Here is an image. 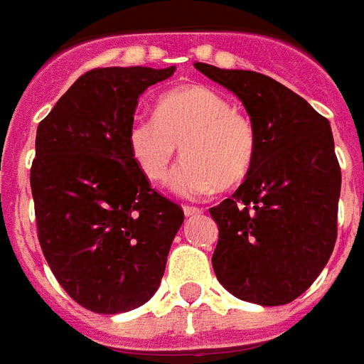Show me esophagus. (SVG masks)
<instances>
[{"mask_svg":"<svg viewBox=\"0 0 364 364\" xmlns=\"http://www.w3.org/2000/svg\"><path fill=\"white\" fill-rule=\"evenodd\" d=\"M184 208V214L188 218L190 216H199L200 212H203V208H199V206H193V205H184L182 206Z\"/></svg>","mask_w":364,"mask_h":364,"instance_id":"34e87169","label":"esophagus"}]
</instances>
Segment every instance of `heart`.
Segmentation results:
<instances>
[{
    "label": "heart",
    "mask_w": 364,
    "mask_h": 364,
    "mask_svg": "<svg viewBox=\"0 0 364 364\" xmlns=\"http://www.w3.org/2000/svg\"><path fill=\"white\" fill-rule=\"evenodd\" d=\"M127 146L142 176L167 182L174 158L184 161L173 178L174 191L203 197L231 190L248 176L257 158V129L225 95L200 84L168 90L154 118L136 116L127 127Z\"/></svg>",
    "instance_id": "obj_1"
}]
</instances>
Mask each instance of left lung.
<instances>
[{"instance_id": "left-lung-1", "label": "left lung", "mask_w": 364, "mask_h": 364, "mask_svg": "<svg viewBox=\"0 0 364 364\" xmlns=\"http://www.w3.org/2000/svg\"><path fill=\"white\" fill-rule=\"evenodd\" d=\"M196 69L242 101L259 139L246 180L210 208L216 278L242 301L287 304L312 286L336 242L342 174L329 120L267 75Z\"/></svg>"}]
</instances>
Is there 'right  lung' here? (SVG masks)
I'll list each match as a JSON object with an SVG mask.
<instances>
[{"instance_id":"1","label":"right lung","mask_w":364,"mask_h":364,"mask_svg":"<svg viewBox=\"0 0 364 364\" xmlns=\"http://www.w3.org/2000/svg\"><path fill=\"white\" fill-rule=\"evenodd\" d=\"M173 73L92 69L37 127L30 184L41 250L67 295L92 312H127L152 297L184 222L127 146L139 95Z\"/></svg>"}]
</instances>
